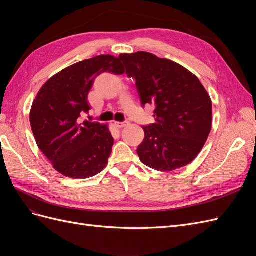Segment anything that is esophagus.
<instances>
[{
    "label": "esophagus",
    "instance_id": "34e87169",
    "mask_svg": "<svg viewBox=\"0 0 256 256\" xmlns=\"http://www.w3.org/2000/svg\"><path fill=\"white\" fill-rule=\"evenodd\" d=\"M115 124H116V126H118V128H124V127L128 125L129 122L128 120H124V122H115Z\"/></svg>",
    "mask_w": 256,
    "mask_h": 256
}]
</instances>
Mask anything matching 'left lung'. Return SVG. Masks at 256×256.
I'll use <instances>...</instances> for the list:
<instances>
[{
  "label": "left lung",
  "mask_w": 256,
  "mask_h": 256,
  "mask_svg": "<svg viewBox=\"0 0 256 256\" xmlns=\"http://www.w3.org/2000/svg\"><path fill=\"white\" fill-rule=\"evenodd\" d=\"M128 78L136 80L141 104H154V122L143 126L136 152L142 164L171 172L196 159L212 130V104L188 69L148 52L122 53Z\"/></svg>",
  "instance_id": "8db88e82"
}]
</instances>
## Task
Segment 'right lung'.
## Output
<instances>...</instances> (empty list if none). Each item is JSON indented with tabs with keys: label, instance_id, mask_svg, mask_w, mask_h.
I'll return each mask as SVG.
<instances>
[{
	"label": "right lung",
	"instance_id": "add662e5",
	"mask_svg": "<svg viewBox=\"0 0 256 256\" xmlns=\"http://www.w3.org/2000/svg\"><path fill=\"white\" fill-rule=\"evenodd\" d=\"M124 72L118 58L98 56L63 69L38 92L30 127L40 150L60 174L88 178L106 168L114 138L106 125L82 122L81 116L90 110L88 96L97 76Z\"/></svg>",
	"mask_w": 256,
	"mask_h": 256
}]
</instances>
